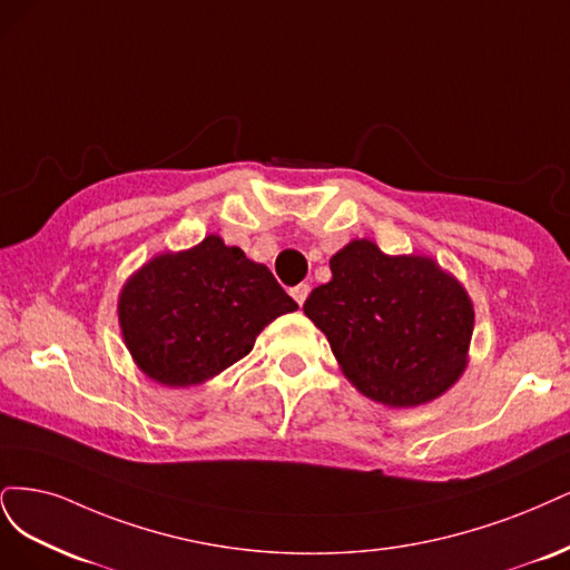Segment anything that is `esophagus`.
<instances>
[{
    "label": "esophagus",
    "instance_id": "obj_1",
    "mask_svg": "<svg viewBox=\"0 0 570 570\" xmlns=\"http://www.w3.org/2000/svg\"><path fill=\"white\" fill-rule=\"evenodd\" d=\"M307 293H309V286H307V284H298V286H293V288H291V296H293V301H296L298 305H303V303H305Z\"/></svg>",
    "mask_w": 570,
    "mask_h": 570
}]
</instances>
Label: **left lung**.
Returning a JSON list of instances; mask_svg holds the SVG:
<instances>
[{"label":"left lung","instance_id":"left-lung-1","mask_svg":"<svg viewBox=\"0 0 570 570\" xmlns=\"http://www.w3.org/2000/svg\"><path fill=\"white\" fill-rule=\"evenodd\" d=\"M332 282L303 309L357 391L389 407L443 395L466 366L473 305L456 279L421 255H383L360 238L332 261Z\"/></svg>","mask_w":570,"mask_h":570}]
</instances>
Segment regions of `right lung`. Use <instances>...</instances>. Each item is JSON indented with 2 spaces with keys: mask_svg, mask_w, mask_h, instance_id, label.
Returning a JSON list of instances; mask_svg holds the SVG:
<instances>
[{
  "mask_svg": "<svg viewBox=\"0 0 570 570\" xmlns=\"http://www.w3.org/2000/svg\"><path fill=\"white\" fill-rule=\"evenodd\" d=\"M298 303L242 248L206 236L146 263L120 293V326L139 370L163 385L206 381L253 351Z\"/></svg>",
  "mask_w": 570,
  "mask_h": 570,
  "instance_id": "obj_1",
  "label": "right lung"
}]
</instances>
